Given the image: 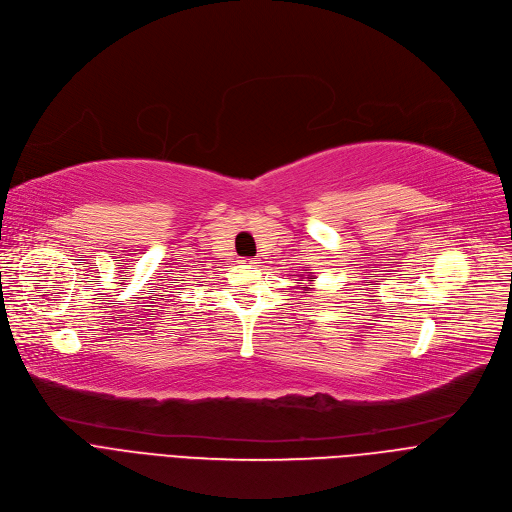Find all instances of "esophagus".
Segmentation results:
<instances>
[{
    "mask_svg": "<svg viewBox=\"0 0 512 512\" xmlns=\"http://www.w3.org/2000/svg\"><path fill=\"white\" fill-rule=\"evenodd\" d=\"M242 263H247V265H255L257 263V259H240Z\"/></svg>",
    "mask_w": 512,
    "mask_h": 512,
    "instance_id": "1",
    "label": "esophagus"
}]
</instances>
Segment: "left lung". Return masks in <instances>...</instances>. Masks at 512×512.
<instances>
[{"mask_svg":"<svg viewBox=\"0 0 512 512\" xmlns=\"http://www.w3.org/2000/svg\"><path fill=\"white\" fill-rule=\"evenodd\" d=\"M305 274H309V278H307V282H313V276H311V272H305ZM305 290H307V286H303Z\"/></svg>","mask_w":512,"mask_h":512,"instance_id":"1","label":"left lung"}]
</instances>
